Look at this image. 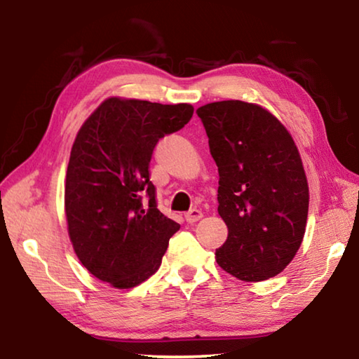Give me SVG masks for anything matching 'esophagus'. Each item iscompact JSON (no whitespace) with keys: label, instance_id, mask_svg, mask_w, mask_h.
<instances>
[{"label":"esophagus","instance_id":"1","mask_svg":"<svg viewBox=\"0 0 359 359\" xmlns=\"http://www.w3.org/2000/svg\"><path fill=\"white\" fill-rule=\"evenodd\" d=\"M201 217H203V212L201 210L191 209V210H188L187 214H185V220H187V223H194V222L201 220Z\"/></svg>","mask_w":359,"mask_h":359}]
</instances>
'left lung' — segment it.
Masks as SVG:
<instances>
[{"instance_id":"1","label":"left lung","mask_w":359,"mask_h":359,"mask_svg":"<svg viewBox=\"0 0 359 359\" xmlns=\"http://www.w3.org/2000/svg\"><path fill=\"white\" fill-rule=\"evenodd\" d=\"M196 114L218 166V214L228 226L217 263L239 280H267L290 264L306 233L309 187L299 151L257 104L218 101Z\"/></svg>"}]
</instances>
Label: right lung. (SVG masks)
<instances>
[{
	"mask_svg": "<svg viewBox=\"0 0 359 359\" xmlns=\"http://www.w3.org/2000/svg\"><path fill=\"white\" fill-rule=\"evenodd\" d=\"M193 111L109 98L77 133L65 185L69 238L90 274L115 288L155 274L180 228L156 208L149 168L158 141L184 128Z\"/></svg>",
	"mask_w": 359,
	"mask_h": 359,
	"instance_id": "obj_1",
	"label": "right lung"
}]
</instances>
